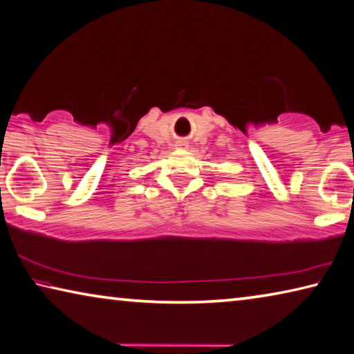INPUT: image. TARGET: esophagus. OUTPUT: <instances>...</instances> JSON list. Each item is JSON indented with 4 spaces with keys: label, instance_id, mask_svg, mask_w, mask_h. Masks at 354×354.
<instances>
[{
    "label": "esophagus",
    "instance_id": "obj_1",
    "mask_svg": "<svg viewBox=\"0 0 354 354\" xmlns=\"http://www.w3.org/2000/svg\"><path fill=\"white\" fill-rule=\"evenodd\" d=\"M177 147L178 149H187L188 147V142L187 141H178L177 142Z\"/></svg>",
    "mask_w": 354,
    "mask_h": 354
}]
</instances>
